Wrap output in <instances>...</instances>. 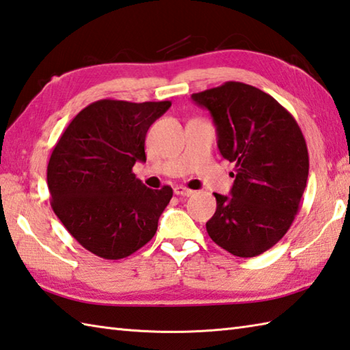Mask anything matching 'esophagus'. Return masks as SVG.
I'll return each mask as SVG.
<instances>
[{
  "label": "esophagus",
  "mask_w": 350,
  "mask_h": 350,
  "mask_svg": "<svg viewBox=\"0 0 350 350\" xmlns=\"http://www.w3.org/2000/svg\"><path fill=\"white\" fill-rule=\"evenodd\" d=\"M194 191L193 189H189V188H187V187H182V185H179V187H176L174 188V194L176 196H185V197H189L191 194H193Z\"/></svg>",
  "instance_id": "34e87169"
}]
</instances>
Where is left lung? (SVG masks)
<instances>
[{
  "label": "left lung",
  "mask_w": 350,
  "mask_h": 350,
  "mask_svg": "<svg viewBox=\"0 0 350 350\" xmlns=\"http://www.w3.org/2000/svg\"><path fill=\"white\" fill-rule=\"evenodd\" d=\"M191 97L211 112L220 153L235 162L230 196L214 193L208 234L235 256L261 255L288 232L300 208L310 170L302 130L271 95L241 81Z\"/></svg>",
  "instance_id": "obj_1"
}]
</instances>
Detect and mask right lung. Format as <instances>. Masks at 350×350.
<instances>
[{"instance_id": "obj_1", "label": "right lung", "mask_w": 350, "mask_h": 350, "mask_svg": "<svg viewBox=\"0 0 350 350\" xmlns=\"http://www.w3.org/2000/svg\"><path fill=\"white\" fill-rule=\"evenodd\" d=\"M171 101L98 100L74 116L46 167L51 208L94 255L122 259L152 239L173 189H150L132 173L146 162L148 127Z\"/></svg>"}]
</instances>
